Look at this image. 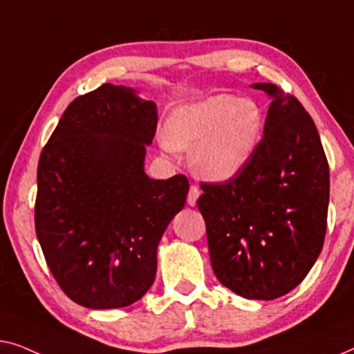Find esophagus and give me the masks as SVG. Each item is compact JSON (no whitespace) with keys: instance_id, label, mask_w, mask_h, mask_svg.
Listing matches in <instances>:
<instances>
[{"instance_id":"esophagus-1","label":"esophagus","mask_w":354,"mask_h":354,"mask_svg":"<svg viewBox=\"0 0 354 354\" xmlns=\"http://www.w3.org/2000/svg\"><path fill=\"white\" fill-rule=\"evenodd\" d=\"M198 196H201V189H198L196 184H192L191 189H189V194H187V203H189V205H191V207L196 205Z\"/></svg>"}]
</instances>
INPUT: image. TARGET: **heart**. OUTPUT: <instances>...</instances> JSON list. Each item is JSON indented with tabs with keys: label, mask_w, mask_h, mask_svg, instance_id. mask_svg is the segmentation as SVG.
I'll list each match as a JSON object with an SVG mask.
<instances>
[{
	"label": "heart",
	"mask_w": 354,
	"mask_h": 354,
	"mask_svg": "<svg viewBox=\"0 0 354 354\" xmlns=\"http://www.w3.org/2000/svg\"><path fill=\"white\" fill-rule=\"evenodd\" d=\"M263 115L248 99L215 94L176 107L167 118L162 151L192 149L191 165L208 181H226L250 160L260 141Z\"/></svg>",
	"instance_id": "b5f03b06"
}]
</instances>
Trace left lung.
I'll list each match as a JSON object with an SVG mask.
<instances>
[{
    "mask_svg": "<svg viewBox=\"0 0 354 354\" xmlns=\"http://www.w3.org/2000/svg\"><path fill=\"white\" fill-rule=\"evenodd\" d=\"M263 139L236 178L202 183L197 207L207 225L212 268L223 286L250 300L293 290L324 245L328 163L300 101L272 83Z\"/></svg>",
    "mask_w": 354,
    "mask_h": 354,
    "instance_id": "1",
    "label": "left lung"
}]
</instances>
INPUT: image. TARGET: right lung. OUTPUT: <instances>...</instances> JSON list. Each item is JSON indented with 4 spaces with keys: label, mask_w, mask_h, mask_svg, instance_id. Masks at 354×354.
Wrapping results in <instances>:
<instances>
[{
    "label": "right lung",
    "mask_w": 354,
    "mask_h": 354,
    "mask_svg": "<svg viewBox=\"0 0 354 354\" xmlns=\"http://www.w3.org/2000/svg\"><path fill=\"white\" fill-rule=\"evenodd\" d=\"M157 106L106 83L68 104L38 162L35 229L64 293L91 310L129 306L157 272V247L189 191L152 179Z\"/></svg>",
    "instance_id": "right-lung-1"
}]
</instances>
